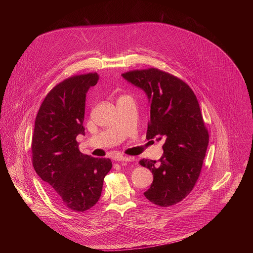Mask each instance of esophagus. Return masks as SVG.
<instances>
[{"instance_id": "obj_1", "label": "esophagus", "mask_w": 253, "mask_h": 253, "mask_svg": "<svg viewBox=\"0 0 253 253\" xmlns=\"http://www.w3.org/2000/svg\"><path fill=\"white\" fill-rule=\"evenodd\" d=\"M114 160L118 161V162H130L132 160V158L126 157V156H116L114 158Z\"/></svg>"}]
</instances>
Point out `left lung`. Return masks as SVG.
Returning a JSON list of instances; mask_svg holds the SVG:
<instances>
[{
    "label": "left lung",
    "mask_w": 253,
    "mask_h": 253,
    "mask_svg": "<svg viewBox=\"0 0 253 253\" xmlns=\"http://www.w3.org/2000/svg\"><path fill=\"white\" fill-rule=\"evenodd\" d=\"M122 76L148 97L146 138L164 142V153L158 161H139L153 174V182L144 195L161 207L174 205L192 191L209 142L197 98L184 81L156 68L133 70Z\"/></svg>",
    "instance_id": "1"
}]
</instances>
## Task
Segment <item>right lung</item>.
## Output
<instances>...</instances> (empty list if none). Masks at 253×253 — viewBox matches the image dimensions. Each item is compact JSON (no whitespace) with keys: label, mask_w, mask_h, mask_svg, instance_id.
Returning <instances> with one entry per match:
<instances>
[{"label":"right lung","mask_w":253,"mask_h":253,"mask_svg":"<svg viewBox=\"0 0 253 253\" xmlns=\"http://www.w3.org/2000/svg\"><path fill=\"white\" fill-rule=\"evenodd\" d=\"M99 80L97 73L75 75L57 84L36 117L32 162L51 198L61 207L83 212L94 206L104 178L112 168L109 158L83 154L76 140L83 126L86 94Z\"/></svg>","instance_id":"1"}]
</instances>
